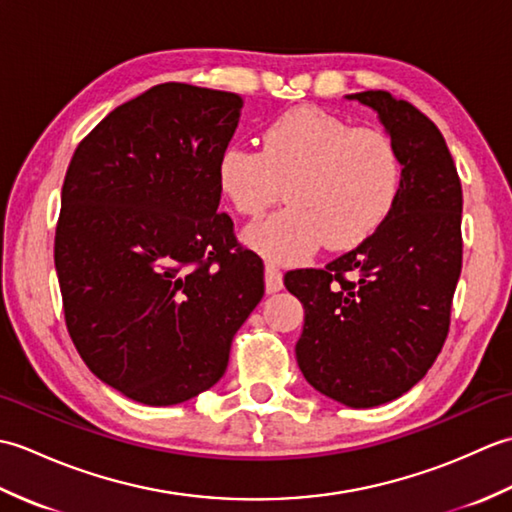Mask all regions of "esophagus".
I'll list each match as a JSON object with an SVG mask.
<instances>
[{
	"instance_id": "obj_1",
	"label": "esophagus",
	"mask_w": 512,
	"mask_h": 512,
	"mask_svg": "<svg viewBox=\"0 0 512 512\" xmlns=\"http://www.w3.org/2000/svg\"><path fill=\"white\" fill-rule=\"evenodd\" d=\"M281 288H284V275H281V270L273 264H266V292L273 295V292H279Z\"/></svg>"
}]
</instances>
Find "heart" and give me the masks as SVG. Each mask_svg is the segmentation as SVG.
Here are the masks:
<instances>
[{
    "mask_svg": "<svg viewBox=\"0 0 512 512\" xmlns=\"http://www.w3.org/2000/svg\"><path fill=\"white\" fill-rule=\"evenodd\" d=\"M217 187L244 217H259L279 200L288 206L246 231L257 253L297 264L323 242L347 250L374 235L394 211L402 162L391 138L352 127L319 107H295L262 132V149L233 143L217 158Z\"/></svg>",
    "mask_w": 512,
    "mask_h": 512,
    "instance_id": "b5f03b06",
    "label": "heart"
}]
</instances>
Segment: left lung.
I'll use <instances>...</instances> for the list:
<instances>
[{
    "label": "left lung",
    "mask_w": 512,
    "mask_h": 512,
    "mask_svg": "<svg viewBox=\"0 0 512 512\" xmlns=\"http://www.w3.org/2000/svg\"><path fill=\"white\" fill-rule=\"evenodd\" d=\"M345 99L374 110L396 145L398 202L361 246L323 270H290L284 284L306 312L301 374L323 396L367 409L422 380L447 339L462 270V184L440 129L411 103L383 90Z\"/></svg>",
    "instance_id": "8db88e82"
}]
</instances>
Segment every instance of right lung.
<instances>
[{"mask_svg":"<svg viewBox=\"0 0 512 512\" xmlns=\"http://www.w3.org/2000/svg\"><path fill=\"white\" fill-rule=\"evenodd\" d=\"M242 107L233 92L154 85L107 114L65 173V325L96 378L149 407L211 389L264 297L262 259L217 213V158Z\"/></svg>","mask_w":512,"mask_h":512,"instance_id":"obj_1","label":"right lung"}]
</instances>
